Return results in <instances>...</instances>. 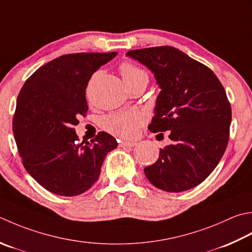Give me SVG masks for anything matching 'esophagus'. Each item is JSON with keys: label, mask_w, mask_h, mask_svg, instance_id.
I'll list each match as a JSON object with an SVG mask.
<instances>
[{"label": "esophagus", "mask_w": 252, "mask_h": 252, "mask_svg": "<svg viewBox=\"0 0 252 252\" xmlns=\"http://www.w3.org/2000/svg\"><path fill=\"white\" fill-rule=\"evenodd\" d=\"M137 143L136 142H127V141H122L120 143L121 147H134L136 146Z\"/></svg>", "instance_id": "esophagus-1"}]
</instances>
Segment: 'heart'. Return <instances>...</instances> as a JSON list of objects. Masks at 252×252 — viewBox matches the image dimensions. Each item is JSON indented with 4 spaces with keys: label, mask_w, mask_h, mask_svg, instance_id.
I'll return each instance as SVG.
<instances>
[{
    "label": "heart",
    "mask_w": 252,
    "mask_h": 252,
    "mask_svg": "<svg viewBox=\"0 0 252 252\" xmlns=\"http://www.w3.org/2000/svg\"><path fill=\"white\" fill-rule=\"evenodd\" d=\"M120 73L126 85L137 82L149 83L146 71L132 62H123L120 65ZM143 122L144 119L139 112H116L103 118L101 126L106 131L117 136L133 137Z\"/></svg>",
    "instance_id": "1"
}]
</instances>
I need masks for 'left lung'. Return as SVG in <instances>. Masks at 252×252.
I'll return each mask as SVG.
<instances>
[{
  "label": "left lung",
  "mask_w": 252,
  "mask_h": 252,
  "mask_svg": "<svg viewBox=\"0 0 252 252\" xmlns=\"http://www.w3.org/2000/svg\"><path fill=\"white\" fill-rule=\"evenodd\" d=\"M154 73L160 93L149 130L169 131L171 144L144 168L153 186L168 192L194 188L218 166L227 147L231 108L213 71L174 47L126 52Z\"/></svg>",
  "instance_id": "left-lung-1"
}]
</instances>
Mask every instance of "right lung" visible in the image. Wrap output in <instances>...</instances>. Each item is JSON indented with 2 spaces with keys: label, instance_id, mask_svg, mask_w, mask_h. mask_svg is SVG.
Returning <instances> with one entry per match:
<instances>
[{
  "label": "right lung",
  "instance_id": "1",
  "mask_svg": "<svg viewBox=\"0 0 252 252\" xmlns=\"http://www.w3.org/2000/svg\"><path fill=\"white\" fill-rule=\"evenodd\" d=\"M117 56L71 53L44 64L25 82L17 97L13 132L25 169L54 194L74 196L97 181L116 139L99 132L77 143L74 126L88 110L85 90L94 72Z\"/></svg>",
  "mask_w": 252,
  "mask_h": 252
}]
</instances>
